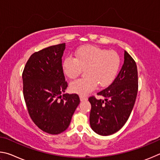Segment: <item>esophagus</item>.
Instances as JSON below:
<instances>
[{
	"label": "esophagus",
	"instance_id": "34e87169",
	"mask_svg": "<svg viewBox=\"0 0 160 160\" xmlns=\"http://www.w3.org/2000/svg\"><path fill=\"white\" fill-rule=\"evenodd\" d=\"M80 100H81V101H84V100H88V98L86 97V96H80Z\"/></svg>",
	"mask_w": 160,
	"mask_h": 160
}]
</instances>
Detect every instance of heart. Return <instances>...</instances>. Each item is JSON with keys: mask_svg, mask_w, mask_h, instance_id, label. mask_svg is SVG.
<instances>
[{"mask_svg": "<svg viewBox=\"0 0 160 160\" xmlns=\"http://www.w3.org/2000/svg\"><path fill=\"white\" fill-rule=\"evenodd\" d=\"M75 58L64 59L62 69L64 74L72 79L86 70V78H79L70 84L73 93L86 96L99 84L100 87L110 85L115 78L120 67V58L116 52L94 46L78 48Z\"/></svg>", "mask_w": 160, "mask_h": 160, "instance_id": "b5f03b06", "label": "heart"}]
</instances>
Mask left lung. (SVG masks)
Returning a JSON list of instances; mask_svg holds the SVG:
<instances>
[{
	"label": "left lung",
	"instance_id": "left-lung-1",
	"mask_svg": "<svg viewBox=\"0 0 160 160\" xmlns=\"http://www.w3.org/2000/svg\"><path fill=\"white\" fill-rule=\"evenodd\" d=\"M138 70L135 60L124 51V62L111 84L97 94L105 98H88L91 104L90 125L101 136H110L121 129L135 104L138 88Z\"/></svg>",
	"mask_w": 160,
	"mask_h": 160
}]
</instances>
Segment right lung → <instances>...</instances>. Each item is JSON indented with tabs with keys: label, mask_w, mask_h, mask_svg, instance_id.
Returning a JSON list of instances; mask_svg holds the SVG:
<instances>
[{
	"label": "right lung",
	"mask_w": 160,
	"mask_h": 160,
	"mask_svg": "<svg viewBox=\"0 0 160 160\" xmlns=\"http://www.w3.org/2000/svg\"><path fill=\"white\" fill-rule=\"evenodd\" d=\"M64 49L65 43H61L35 52L22 73L28 112L41 130L50 134H59L68 128L80 102L77 94H62L67 87L62 69Z\"/></svg>",
	"instance_id": "right-lung-1"
}]
</instances>
